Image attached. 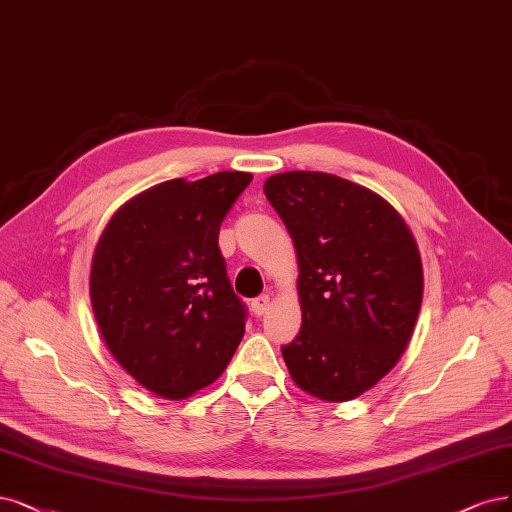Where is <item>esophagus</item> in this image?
<instances>
[{
	"instance_id": "esophagus-1",
	"label": "esophagus",
	"mask_w": 512,
	"mask_h": 512,
	"mask_svg": "<svg viewBox=\"0 0 512 512\" xmlns=\"http://www.w3.org/2000/svg\"><path fill=\"white\" fill-rule=\"evenodd\" d=\"M269 303H271L269 294H260V296H256L254 301H252V311H254V315H264V313H267Z\"/></svg>"
}]
</instances>
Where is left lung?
Wrapping results in <instances>:
<instances>
[{
	"instance_id": "1",
	"label": "left lung",
	"mask_w": 512,
	"mask_h": 512,
	"mask_svg": "<svg viewBox=\"0 0 512 512\" xmlns=\"http://www.w3.org/2000/svg\"><path fill=\"white\" fill-rule=\"evenodd\" d=\"M298 258L303 326L281 347L303 392L345 402L396 366L424 296L415 237L377 192L322 171L264 182Z\"/></svg>"
}]
</instances>
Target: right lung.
I'll use <instances>...</instances> for the list:
<instances>
[{
	"mask_svg": "<svg viewBox=\"0 0 512 512\" xmlns=\"http://www.w3.org/2000/svg\"><path fill=\"white\" fill-rule=\"evenodd\" d=\"M252 173L156 184L103 228L91 264V305L116 362L169 400L214 383L245 332L226 277L220 224Z\"/></svg>",
	"mask_w": 512,
	"mask_h": 512,
	"instance_id": "right-lung-1",
	"label": "right lung"
}]
</instances>
